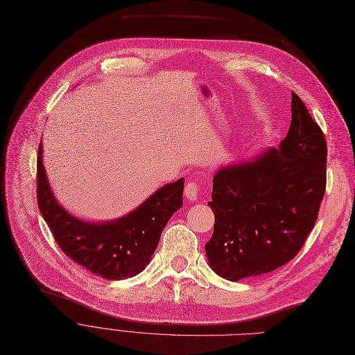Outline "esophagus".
I'll return each instance as SVG.
<instances>
[{
    "label": "esophagus",
    "mask_w": 355,
    "mask_h": 355,
    "mask_svg": "<svg viewBox=\"0 0 355 355\" xmlns=\"http://www.w3.org/2000/svg\"><path fill=\"white\" fill-rule=\"evenodd\" d=\"M199 195V187L195 182H189L187 183V187H184V198L189 202H195L198 199Z\"/></svg>",
    "instance_id": "obj_1"
}]
</instances>
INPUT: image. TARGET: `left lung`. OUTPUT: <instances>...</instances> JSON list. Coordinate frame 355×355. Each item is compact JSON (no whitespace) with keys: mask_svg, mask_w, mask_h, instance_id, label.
<instances>
[{"mask_svg":"<svg viewBox=\"0 0 355 355\" xmlns=\"http://www.w3.org/2000/svg\"><path fill=\"white\" fill-rule=\"evenodd\" d=\"M208 264L230 282L291 261L312 231L327 184V140L292 94V123L279 147L225 164L214 175Z\"/></svg>","mask_w":355,"mask_h":355,"instance_id":"left-lung-1","label":"left lung"}]
</instances>
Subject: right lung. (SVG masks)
<instances>
[{
    "mask_svg": "<svg viewBox=\"0 0 355 355\" xmlns=\"http://www.w3.org/2000/svg\"><path fill=\"white\" fill-rule=\"evenodd\" d=\"M184 179L167 183L131 212L110 221H87L67 212L56 199L37 157L39 209L58 245L76 264L107 280L137 276L155 254L163 228L183 205Z\"/></svg>",
    "mask_w": 355,
    "mask_h": 355,
    "instance_id": "right-lung-1",
    "label": "right lung"
}]
</instances>
